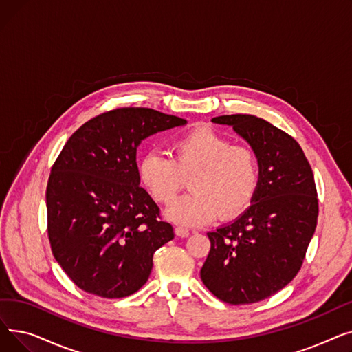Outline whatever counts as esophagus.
<instances>
[{"mask_svg":"<svg viewBox=\"0 0 352 352\" xmlns=\"http://www.w3.org/2000/svg\"><path fill=\"white\" fill-rule=\"evenodd\" d=\"M175 235L181 236V238H186L190 235V231L184 227H175Z\"/></svg>","mask_w":352,"mask_h":352,"instance_id":"1","label":"esophagus"}]
</instances>
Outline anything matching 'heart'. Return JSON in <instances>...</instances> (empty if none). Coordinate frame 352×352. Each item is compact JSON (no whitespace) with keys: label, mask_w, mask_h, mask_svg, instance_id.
Instances as JSON below:
<instances>
[{"label":"heart","mask_w":352,"mask_h":352,"mask_svg":"<svg viewBox=\"0 0 352 352\" xmlns=\"http://www.w3.org/2000/svg\"><path fill=\"white\" fill-rule=\"evenodd\" d=\"M174 158L144 157L141 181L161 204H171L190 178L192 192L178 198L166 215L182 226H202L214 218L241 214L255 195L260 162L254 148L232 144L211 126L201 125L173 142Z\"/></svg>","instance_id":"heart-1"}]
</instances>
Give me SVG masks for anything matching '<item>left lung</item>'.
Listing matches in <instances>:
<instances>
[{"label": "left lung", "mask_w": 352, "mask_h": 352, "mask_svg": "<svg viewBox=\"0 0 352 352\" xmlns=\"http://www.w3.org/2000/svg\"><path fill=\"white\" fill-rule=\"evenodd\" d=\"M254 148L260 179L251 206L232 223L208 232L211 250L201 280L221 301L265 300L300 271L317 227L318 198L300 144L268 121L248 114L221 116Z\"/></svg>", "instance_id": "obj_1"}]
</instances>
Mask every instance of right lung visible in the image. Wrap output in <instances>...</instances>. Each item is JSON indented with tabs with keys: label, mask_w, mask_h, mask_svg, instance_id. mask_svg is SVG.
Returning a JSON list of instances; mask_svg holds the SVG:
<instances>
[{
	"label": "right lung",
	"mask_w": 352,
	"mask_h": 352,
	"mask_svg": "<svg viewBox=\"0 0 352 352\" xmlns=\"http://www.w3.org/2000/svg\"><path fill=\"white\" fill-rule=\"evenodd\" d=\"M187 121L151 108H118L74 133L47 186L48 238L55 260L82 291L102 298L137 292L171 224L140 187L142 140Z\"/></svg>",
	"instance_id": "obj_1"
}]
</instances>
